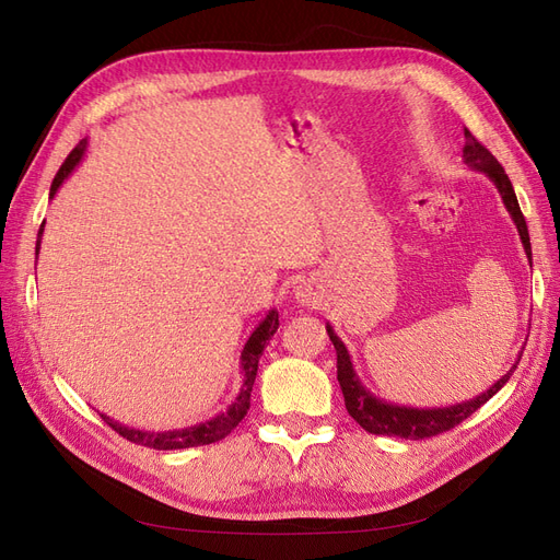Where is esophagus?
Returning <instances> with one entry per match:
<instances>
[{"label":"esophagus","instance_id":"34e87169","mask_svg":"<svg viewBox=\"0 0 560 560\" xmlns=\"http://www.w3.org/2000/svg\"><path fill=\"white\" fill-rule=\"evenodd\" d=\"M296 301L301 303V306H315V303H317L315 287L311 282H301L296 287Z\"/></svg>","mask_w":560,"mask_h":560}]
</instances>
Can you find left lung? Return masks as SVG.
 I'll return each mask as SVG.
<instances>
[{"instance_id":"left-lung-1","label":"left lung","mask_w":560,"mask_h":560,"mask_svg":"<svg viewBox=\"0 0 560 560\" xmlns=\"http://www.w3.org/2000/svg\"><path fill=\"white\" fill-rule=\"evenodd\" d=\"M465 140L467 142L463 147V161L471 167V171L483 173L490 182L495 184V189L502 196L506 212L512 214L514 224L518 229L525 257H528V261H533L528 226H525V219H523V212L518 208L514 186H512L510 177H506L504 167L498 163V159L490 154V151L481 142H477V138H474V135L467 128H465ZM327 334H329L331 343L336 348V369H338L336 374H338V383H341L343 397H346V409L371 434L401 436V439H428V436L442 434V432H446L455 425H460L465 418H469L474 411H479L490 397L500 393L502 385L512 378L514 369L518 364V362H514V366L506 371V374L498 383H493L486 389V393L477 395L469 401L442 406V409H413V406L389 404V401L376 397L374 393H369L366 385L360 381L358 371H354V366H352V360H350V352H348L346 343L336 336V331H334L329 322H327ZM518 360H521V354H518Z\"/></svg>"}]
</instances>
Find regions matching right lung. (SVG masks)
I'll list each match as a JSON object with an SVG mask.
<instances>
[{
    "mask_svg": "<svg viewBox=\"0 0 560 560\" xmlns=\"http://www.w3.org/2000/svg\"><path fill=\"white\" fill-rule=\"evenodd\" d=\"M86 147L89 140H81L74 149L72 154L67 156V161L60 165V171L50 184V198L58 194V189L62 186V182L74 173V167L81 163L83 154H86ZM42 233H44V224L39 229V238H37V254H39V245H42ZM280 327V319H278V311H268V315L259 322V327L252 331V336L247 338V343L241 352V369H243V387L238 397L231 401L229 409L224 413H219L210 420H202L198 425L191 428H182V430H167V432H149V430H138V428H128L121 425V422L100 413L103 420L112 430H116L121 436H126L128 442L132 444H140V446H149V448H156V451H173V448H191V446H206V444H214L219 439H224L226 434H231V430L238 425V422L247 416L249 409V395H252V385L254 378H257V369H259V358L266 348V341H270V336H273Z\"/></svg>",
    "mask_w": 560,
    "mask_h": 560,
    "instance_id": "right-lung-1",
    "label": "right lung"
}]
</instances>
